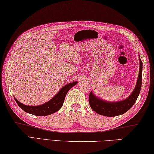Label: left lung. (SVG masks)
<instances>
[{
    "instance_id": "obj_1",
    "label": "left lung",
    "mask_w": 154,
    "mask_h": 154,
    "mask_svg": "<svg viewBox=\"0 0 154 154\" xmlns=\"http://www.w3.org/2000/svg\"><path fill=\"white\" fill-rule=\"evenodd\" d=\"M139 71L136 85L132 93L125 100L117 102L106 101L102 98H99L93 92H90L89 96V106L92 110L96 113L106 116H116L125 114L135 104L140 93L142 84V71H143V63L139 55Z\"/></svg>"
}]
</instances>
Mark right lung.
I'll return each instance as SVG.
<instances>
[{
    "label": "right lung",
    "instance_id": "add662e5",
    "mask_svg": "<svg viewBox=\"0 0 154 154\" xmlns=\"http://www.w3.org/2000/svg\"><path fill=\"white\" fill-rule=\"evenodd\" d=\"M77 83V82H74L63 86L58 91V93L52 99H50L48 102L39 106L25 105L22 104L21 102H19L15 97H14V98H15L17 104H18L19 107L26 112L38 116H48L50 114H54L56 112L60 110L63 106L67 92L69 91L70 89L75 86Z\"/></svg>",
    "mask_w": 154,
    "mask_h": 154
}]
</instances>
